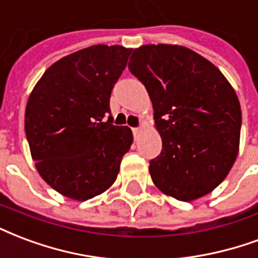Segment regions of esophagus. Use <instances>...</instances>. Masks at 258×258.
Instances as JSON below:
<instances>
[{
    "instance_id": "1",
    "label": "esophagus",
    "mask_w": 258,
    "mask_h": 258,
    "mask_svg": "<svg viewBox=\"0 0 258 258\" xmlns=\"http://www.w3.org/2000/svg\"><path fill=\"white\" fill-rule=\"evenodd\" d=\"M133 133H134L135 138H138L139 134H141V128H133Z\"/></svg>"
}]
</instances>
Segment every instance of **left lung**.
<instances>
[{
  "label": "left lung",
  "instance_id": "8db88e82",
  "mask_svg": "<svg viewBox=\"0 0 258 258\" xmlns=\"http://www.w3.org/2000/svg\"><path fill=\"white\" fill-rule=\"evenodd\" d=\"M128 70L148 90L163 141L149 165L154 184L184 202L213 191L239 152L241 104L230 82L211 61L180 45L138 47Z\"/></svg>",
  "mask_w": 258,
  "mask_h": 258
}]
</instances>
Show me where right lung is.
I'll list each match as a JSON object with an SVG mask.
<instances>
[{
	"instance_id": "1",
	"label": "right lung",
	"mask_w": 258,
	"mask_h": 258,
	"mask_svg": "<svg viewBox=\"0 0 258 258\" xmlns=\"http://www.w3.org/2000/svg\"><path fill=\"white\" fill-rule=\"evenodd\" d=\"M133 49L94 45L51 64L28 97L24 128L35 168L61 196L87 201L112 186L133 145L109 98Z\"/></svg>"
}]
</instances>
